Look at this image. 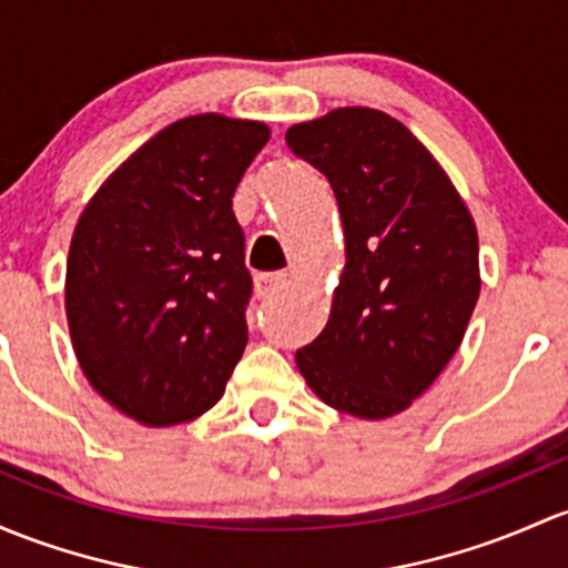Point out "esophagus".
Here are the masks:
<instances>
[{
  "mask_svg": "<svg viewBox=\"0 0 568 568\" xmlns=\"http://www.w3.org/2000/svg\"><path fill=\"white\" fill-rule=\"evenodd\" d=\"M286 284H290L286 273H260V276H257V295L262 297V301H267V297L278 295V292H282Z\"/></svg>",
  "mask_w": 568,
  "mask_h": 568,
  "instance_id": "obj_1",
  "label": "esophagus"
}]
</instances>
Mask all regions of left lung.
I'll list each match as a JSON object with an SVG mask.
<instances>
[{"instance_id": "left-lung-1", "label": "left lung", "mask_w": 568, "mask_h": 568, "mask_svg": "<svg viewBox=\"0 0 568 568\" xmlns=\"http://www.w3.org/2000/svg\"><path fill=\"white\" fill-rule=\"evenodd\" d=\"M286 145L331 181L346 265L331 320L297 368L327 406L404 412L453 359L479 297V241L453 181L393 115L338 108Z\"/></svg>"}]
</instances>
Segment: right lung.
Wrapping results in <instances>:
<instances>
[{
  "instance_id": "obj_1",
  "label": "right lung",
  "mask_w": 568,
  "mask_h": 568,
  "mask_svg": "<svg viewBox=\"0 0 568 568\" xmlns=\"http://www.w3.org/2000/svg\"><path fill=\"white\" fill-rule=\"evenodd\" d=\"M267 138L260 121H175L78 219L64 286L72 346L91 387L138 423L209 412L246 349L252 273L233 194Z\"/></svg>"
}]
</instances>
